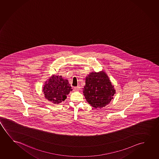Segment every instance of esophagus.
<instances>
[{
    "label": "esophagus",
    "instance_id": "34e87169",
    "mask_svg": "<svg viewBox=\"0 0 159 159\" xmlns=\"http://www.w3.org/2000/svg\"><path fill=\"white\" fill-rule=\"evenodd\" d=\"M80 89H81V88H80V87L79 86H77V87H75V88H73L74 91H80Z\"/></svg>",
    "mask_w": 159,
    "mask_h": 159
}]
</instances>
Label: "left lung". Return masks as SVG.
<instances>
[{
    "label": "left lung",
    "instance_id": "8db88e82",
    "mask_svg": "<svg viewBox=\"0 0 159 159\" xmlns=\"http://www.w3.org/2000/svg\"><path fill=\"white\" fill-rule=\"evenodd\" d=\"M83 91L87 102L96 109L107 106L116 94L113 85L103 70L92 72L86 76Z\"/></svg>",
    "mask_w": 159,
    "mask_h": 159
}]
</instances>
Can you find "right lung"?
<instances>
[{"label":"right lung","instance_id":"1","mask_svg":"<svg viewBox=\"0 0 159 159\" xmlns=\"http://www.w3.org/2000/svg\"><path fill=\"white\" fill-rule=\"evenodd\" d=\"M72 91L67 79L62 76L52 75L45 82L43 92L44 97L52 103L58 104L67 98V96Z\"/></svg>","mask_w":159,"mask_h":159}]
</instances>
